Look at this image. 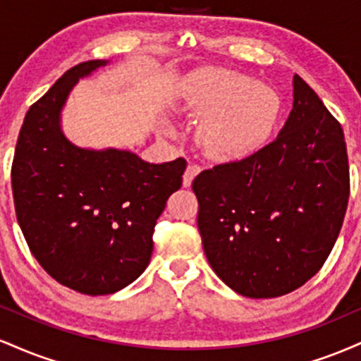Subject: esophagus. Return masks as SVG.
<instances>
[{
    "mask_svg": "<svg viewBox=\"0 0 361 361\" xmlns=\"http://www.w3.org/2000/svg\"><path fill=\"white\" fill-rule=\"evenodd\" d=\"M198 173H200V168H198L197 164H188V166H186V169H185V173H183V186L192 185L193 178L197 176Z\"/></svg>",
    "mask_w": 361,
    "mask_h": 361,
    "instance_id": "esophagus-1",
    "label": "esophagus"
}]
</instances>
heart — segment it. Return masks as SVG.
<instances>
[{
    "instance_id": "1",
    "label": "heart",
    "mask_w": 361,
    "mask_h": 361,
    "mask_svg": "<svg viewBox=\"0 0 361 361\" xmlns=\"http://www.w3.org/2000/svg\"><path fill=\"white\" fill-rule=\"evenodd\" d=\"M185 106L205 118L198 139L207 154L239 159L267 142L279 122L281 100L270 86L244 74L207 69L195 76Z\"/></svg>"
}]
</instances>
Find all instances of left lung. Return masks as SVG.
Listing matches in <instances>:
<instances>
[{
  "instance_id": "obj_1",
  "label": "left lung",
  "mask_w": 361,
  "mask_h": 361,
  "mask_svg": "<svg viewBox=\"0 0 361 361\" xmlns=\"http://www.w3.org/2000/svg\"><path fill=\"white\" fill-rule=\"evenodd\" d=\"M207 259L227 287L271 299L302 287L336 243L350 198L343 128L293 76V109L275 140L193 180Z\"/></svg>"
}]
</instances>
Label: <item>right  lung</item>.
Returning <instances> with one entry per match:
<instances>
[{"label":"right lung","mask_w":361,"mask_h":361,"mask_svg":"<svg viewBox=\"0 0 361 361\" xmlns=\"http://www.w3.org/2000/svg\"><path fill=\"white\" fill-rule=\"evenodd\" d=\"M105 59L66 71L27 111L16 140L11 188L20 229L54 280L86 295L115 293L147 268L152 233L186 161L151 164L118 149L76 147L61 110L80 78Z\"/></svg>","instance_id":"1"}]
</instances>
